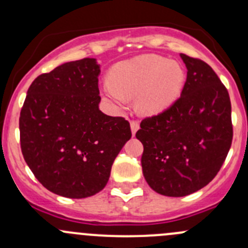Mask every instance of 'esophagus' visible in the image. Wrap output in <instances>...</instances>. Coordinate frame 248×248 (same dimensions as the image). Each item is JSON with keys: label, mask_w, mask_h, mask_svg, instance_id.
Wrapping results in <instances>:
<instances>
[{"label": "esophagus", "mask_w": 248, "mask_h": 248, "mask_svg": "<svg viewBox=\"0 0 248 248\" xmlns=\"http://www.w3.org/2000/svg\"><path fill=\"white\" fill-rule=\"evenodd\" d=\"M139 129V124L137 121H131V131H132V134H136L137 131Z\"/></svg>", "instance_id": "1"}]
</instances>
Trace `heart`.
Here are the masks:
<instances>
[{
	"label": "heart",
	"instance_id": "obj_1",
	"mask_svg": "<svg viewBox=\"0 0 248 248\" xmlns=\"http://www.w3.org/2000/svg\"><path fill=\"white\" fill-rule=\"evenodd\" d=\"M185 79L179 62L158 55H140L110 69L103 96L119 110L124 108L127 99L136 98L137 111L142 116H154L179 99Z\"/></svg>",
	"mask_w": 248,
	"mask_h": 248
}]
</instances>
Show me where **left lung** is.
Returning a JSON list of instances; mask_svg holds the SVG:
<instances>
[{
  "mask_svg": "<svg viewBox=\"0 0 248 248\" xmlns=\"http://www.w3.org/2000/svg\"><path fill=\"white\" fill-rule=\"evenodd\" d=\"M187 68L181 97L166 111L144 119L142 174L167 197H185L206 186L221 169L232 139L229 94L214 69L180 54Z\"/></svg>",
  "mask_w": 248,
  "mask_h": 248,
  "instance_id": "obj_1",
  "label": "left lung"
}]
</instances>
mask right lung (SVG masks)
Listing matches in <instances>:
<instances>
[{"label": "right lung", "instance_id": "add662e5", "mask_svg": "<svg viewBox=\"0 0 248 248\" xmlns=\"http://www.w3.org/2000/svg\"><path fill=\"white\" fill-rule=\"evenodd\" d=\"M96 59L66 62L37 77L20 112L25 162L50 192L72 199L94 196L131 139L129 122L99 110Z\"/></svg>", "mask_w": 248, "mask_h": 248}]
</instances>
